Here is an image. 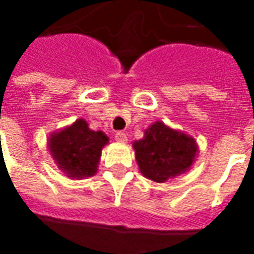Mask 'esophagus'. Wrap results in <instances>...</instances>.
<instances>
[{
  "mask_svg": "<svg viewBox=\"0 0 254 254\" xmlns=\"http://www.w3.org/2000/svg\"><path fill=\"white\" fill-rule=\"evenodd\" d=\"M114 137H116V141L117 143H122V144H125L127 141V134H125V133L124 132H117L116 133V136H114Z\"/></svg>",
  "mask_w": 254,
  "mask_h": 254,
  "instance_id": "34e87169",
  "label": "esophagus"
}]
</instances>
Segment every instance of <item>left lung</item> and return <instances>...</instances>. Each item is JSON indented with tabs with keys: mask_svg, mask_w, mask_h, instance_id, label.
Wrapping results in <instances>:
<instances>
[{
	"mask_svg": "<svg viewBox=\"0 0 254 254\" xmlns=\"http://www.w3.org/2000/svg\"><path fill=\"white\" fill-rule=\"evenodd\" d=\"M138 170L151 181L163 184L190 170L198 155L194 138L178 129L155 121L144 137L133 141Z\"/></svg>",
	"mask_w": 254,
	"mask_h": 254,
	"instance_id": "left-lung-1",
	"label": "left lung"
}]
</instances>
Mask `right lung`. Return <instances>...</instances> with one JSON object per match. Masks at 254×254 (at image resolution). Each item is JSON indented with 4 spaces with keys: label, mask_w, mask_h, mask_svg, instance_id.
<instances>
[{
    "label": "right lung",
    "mask_w": 254,
    "mask_h": 254,
    "mask_svg": "<svg viewBox=\"0 0 254 254\" xmlns=\"http://www.w3.org/2000/svg\"><path fill=\"white\" fill-rule=\"evenodd\" d=\"M107 144L109 137L105 133L89 129L83 118L53 132L47 138L53 160L72 180H84L98 173L102 149Z\"/></svg>",
    "instance_id": "add662e5"
}]
</instances>
